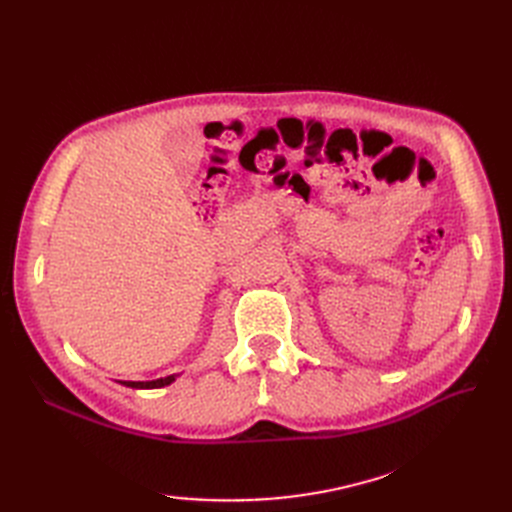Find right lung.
Masks as SVG:
<instances>
[{"label": "right lung", "instance_id": "1", "mask_svg": "<svg viewBox=\"0 0 512 512\" xmlns=\"http://www.w3.org/2000/svg\"><path fill=\"white\" fill-rule=\"evenodd\" d=\"M121 384L132 386V389H162V386H168L170 382H175V376H166L158 380H149V382H132V380H119Z\"/></svg>", "mask_w": 512, "mask_h": 512}]
</instances>
